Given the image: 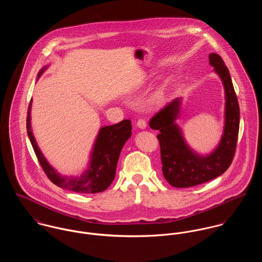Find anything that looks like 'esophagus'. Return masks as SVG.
<instances>
[{
	"mask_svg": "<svg viewBox=\"0 0 262 262\" xmlns=\"http://www.w3.org/2000/svg\"><path fill=\"white\" fill-rule=\"evenodd\" d=\"M137 125H138V127H139V128L145 129V127H146V122H145V119L140 118V119L138 120V122H137Z\"/></svg>",
	"mask_w": 262,
	"mask_h": 262,
	"instance_id": "34e87169",
	"label": "esophagus"
}]
</instances>
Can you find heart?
Segmentation results:
<instances>
[{
    "label": "heart",
    "mask_w": 262,
    "mask_h": 262,
    "mask_svg": "<svg viewBox=\"0 0 262 262\" xmlns=\"http://www.w3.org/2000/svg\"><path fill=\"white\" fill-rule=\"evenodd\" d=\"M163 101H164V95H163V93H161V92L157 93V94L151 98V103H152L154 105H156V106L161 105V104L163 103Z\"/></svg>",
    "instance_id": "b5f03b06"
}]
</instances>
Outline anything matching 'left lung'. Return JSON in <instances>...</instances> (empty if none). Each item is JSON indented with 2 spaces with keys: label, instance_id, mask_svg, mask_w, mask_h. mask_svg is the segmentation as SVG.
<instances>
[{
  "label": "left lung",
  "instance_id": "1",
  "mask_svg": "<svg viewBox=\"0 0 262 262\" xmlns=\"http://www.w3.org/2000/svg\"><path fill=\"white\" fill-rule=\"evenodd\" d=\"M209 63L220 77L225 90V121L219 145L202 156L187 144L176 122L180 117L182 98H176L151 117L149 126L159 129L163 174L176 188H188L211 181L223 174L231 165L239 132V105L231 76L222 58L209 54Z\"/></svg>",
  "mask_w": 262,
  "mask_h": 262
}]
</instances>
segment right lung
Masks as SVG:
<instances>
[{
    "label": "right lung",
    "mask_w": 262,
    "mask_h": 262,
    "mask_svg": "<svg viewBox=\"0 0 262 262\" xmlns=\"http://www.w3.org/2000/svg\"><path fill=\"white\" fill-rule=\"evenodd\" d=\"M47 67L45 66L39 71L38 78ZM31 105L32 99L27 116V134L38 161L50 181L60 188L76 193L94 194L106 190L116 177L117 161L121 148L132 136L130 120L123 119L117 124L102 126L92 147L88 170L77 177H67L59 174L48 163L37 145L31 127Z\"/></svg>",
    "instance_id": "obj_1"
}]
</instances>
